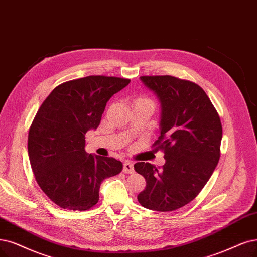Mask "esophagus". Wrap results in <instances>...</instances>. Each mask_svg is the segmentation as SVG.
<instances>
[{
	"label": "esophagus",
	"mask_w": 257,
	"mask_h": 257,
	"mask_svg": "<svg viewBox=\"0 0 257 257\" xmlns=\"http://www.w3.org/2000/svg\"><path fill=\"white\" fill-rule=\"evenodd\" d=\"M122 172L125 174H134L135 169H134V163L130 162V161H127V162L123 163V168Z\"/></svg>",
	"instance_id": "1"
}]
</instances>
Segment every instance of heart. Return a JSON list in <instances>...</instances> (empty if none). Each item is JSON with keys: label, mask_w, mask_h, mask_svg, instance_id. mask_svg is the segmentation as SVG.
<instances>
[{"label": "heart", "mask_w": 257, "mask_h": 257, "mask_svg": "<svg viewBox=\"0 0 257 257\" xmlns=\"http://www.w3.org/2000/svg\"><path fill=\"white\" fill-rule=\"evenodd\" d=\"M138 99H142V100H151V99H149L148 97H139Z\"/></svg>", "instance_id": "1"}]
</instances>
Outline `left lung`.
<instances>
[{
	"label": "left lung",
	"instance_id": "8db88e82",
	"mask_svg": "<svg viewBox=\"0 0 257 257\" xmlns=\"http://www.w3.org/2000/svg\"><path fill=\"white\" fill-rule=\"evenodd\" d=\"M161 102V136L153 148L164 153L165 164L138 162L136 172L146 180L138 196L142 206L172 212L199 195L219 162L221 120L204 90L169 75L141 76Z\"/></svg>",
	"mask_w": 257,
	"mask_h": 257
}]
</instances>
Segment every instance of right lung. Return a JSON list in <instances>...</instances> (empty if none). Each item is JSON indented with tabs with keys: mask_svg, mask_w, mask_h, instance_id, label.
<instances>
[{
	"mask_svg": "<svg viewBox=\"0 0 257 257\" xmlns=\"http://www.w3.org/2000/svg\"><path fill=\"white\" fill-rule=\"evenodd\" d=\"M130 79L92 75L65 81L42 102L28 132L27 149L38 185L58 206L88 211L99 200L104 179L120 161L85 153V134L96 129L108 100Z\"/></svg>",
	"mask_w": 257,
	"mask_h": 257,
	"instance_id": "obj_1",
	"label": "right lung"
}]
</instances>
